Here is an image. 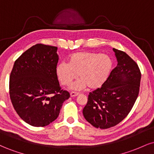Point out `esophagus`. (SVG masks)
I'll list each match as a JSON object with an SVG mask.
<instances>
[{"label": "esophagus", "instance_id": "1", "mask_svg": "<svg viewBox=\"0 0 154 154\" xmlns=\"http://www.w3.org/2000/svg\"><path fill=\"white\" fill-rule=\"evenodd\" d=\"M79 95V93H77V92H74V91H72L71 93H70V95H71L72 97H75V96H77V95Z\"/></svg>", "mask_w": 154, "mask_h": 154}]
</instances>
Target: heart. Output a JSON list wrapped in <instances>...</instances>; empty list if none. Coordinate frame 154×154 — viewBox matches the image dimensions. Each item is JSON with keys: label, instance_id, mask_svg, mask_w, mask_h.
I'll return each instance as SVG.
<instances>
[{"label": "heart", "instance_id": "heart-1", "mask_svg": "<svg viewBox=\"0 0 154 154\" xmlns=\"http://www.w3.org/2000/svg\"><path fill=\"white\" fill-rule=\"evenodd\" d=\"M112 66V60L107 55L78 52L70 56L68 63H59L56 67V74L64 86L71 85L79 75L81 79L76 82L72 88L82 90L88 85L91 89H96L109 78Z\"/></svg>", "mask_w": 154, "mask_h": 154}]
</instances>
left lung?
I'll use <instances>...</instances> for the list:
<instances>
[{
	"label": "left lung",
	"instance_id": "obj_1",
	"mask_svg": "<svg viewBox=\"0 0 154 154\" xmlns=\"http://www.w3.org/2000/svg\"><path fill=\"white\" fill-rule=\"evenodd\" d=\"M118 63L101 88L91 92L83 109L85 119L96 128L116 126L128 115L139 94L141 73L136 62L113 48Z\"/></svg>",
	"mask_w": 154,
	"mask_h": 154
}]
</instances>
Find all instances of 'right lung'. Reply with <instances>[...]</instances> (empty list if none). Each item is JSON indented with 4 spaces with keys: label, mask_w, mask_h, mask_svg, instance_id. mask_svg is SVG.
I'll list each match as a JSON object with an SVG mask.
<instances>
[{
    "label": "right lung",
    "mask_w": 154,
    "mask_h": 154,
    "mask_svg": "<svg viewBox=\"0 0 154 154\" xmlns=\"http://www.w3.org/2000/svg\"><path fill=\"white\" fill-rule=\"evenodd\" d=\"M57 47L36 44L15 61L9 94L15 111L25 122L45 127L57 119L70 94L59 85L56 74Z\"/></svg>",
    "instance_id": "obj_1"
}]
</instances>
